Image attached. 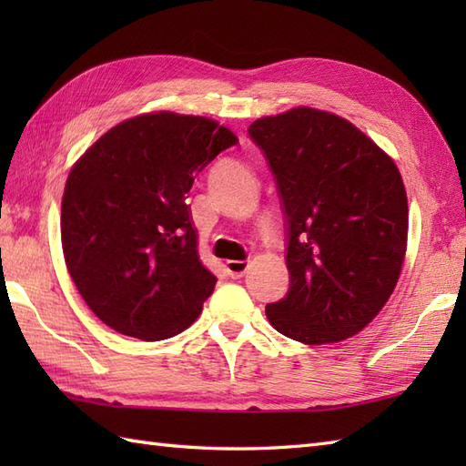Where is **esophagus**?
Wrapping results in <instances>:
<instances>
[{"label": "esophagus", "instance_id": "1", "mask_svg": "<svg viewBox=\"0 0 466 466\" xmlns=\"http://www.w3.org/2000/svg\"><path fill=\"white\" fill-rule=\"evenodd\" d=\"M224 268H226V272H228V276H230V279H242V276L246 274V270H248V262H244V260H228L224 264Z\"/></svg>", "mask_w": 466, "mask_h": 466}]
</instances>
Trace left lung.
<instances>
[{"label":"left lung","instance_id":"1","mask_svg":"<svg viewBox=\"0 0 466 466\" xmlns=\"http://www.w3.org/2000/svg\"><path fill=\"white\" fill-rule=\"evenodd\" d=\"M248 134L286 220L290 289L266 316L304 344L350 339L382 310L402 270L409 204L399 167L349 120L314 107L260 117Z\"/></svg>","mask_w":466,"mask_h":466}]
</instances>
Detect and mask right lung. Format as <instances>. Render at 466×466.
Here are the masks:
<instances>
[{
    "mask_svg": "<svg viewBox=\"0 0 466 466\" xmlns=\"http://www.w3.org/2000/svg\"><path fill=\"white\" fill-rule=\"evenodd\" d=\"M238 144L202 116L144 114L106 132L67 176L62 248L90 310L140 340L180 334L202 312L216 276L198 256L187 192Z\"/></svg>",
    "mask_w": 466,
    "mask_h": 466,
    "instance_id": "add662e5",
    "label": "right lung"
}]
</instances>
